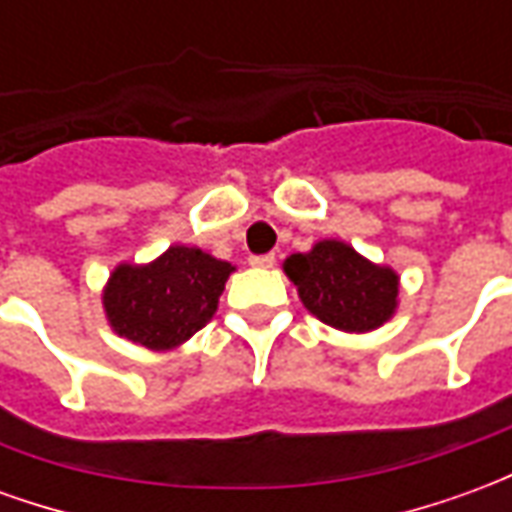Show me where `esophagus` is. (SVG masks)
<instances>
[{
  "mask_svg": "<svg viewBox=\"0 0 512 512\" xmlns=\"http://www.w3.org/2000/svg\"><path fill=\"white\" fill-rule=\"evenodd\" d=\"M274 260H277L274 255H252L249 257V263H252L255 268H271L274 266Z\"/></svg>",
  "mask_w": 512,
  "mask_h": 512,
  "instance_id": "1",
  "label": "esophagus"
}]
</instances>
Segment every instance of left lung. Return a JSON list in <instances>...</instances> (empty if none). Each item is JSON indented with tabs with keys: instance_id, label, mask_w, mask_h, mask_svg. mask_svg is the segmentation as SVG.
Listing matches in <instances>:
<instances>
[{
	"instance_id": "8db88e82",
	"label": "left lung",
	"mask_w": 512,
	"mask_h": 512,
	"mask_svg": "<svg viewBox=\"0 0 512 512\" xmlns=\"http://www.w3.org/2000/svg\"><path fill=\"white\" fill-rule=\"evenodd\" d=\"M288 277L304 307L343 332H370L397 304L395 271L373 266L343 241H321L307 255H290Z\"/></svg>"
}]
</instances>
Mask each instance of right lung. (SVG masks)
I'll list each match as a JSON object with an SVG mask.
<instances>
[{"instance_id": "add662e5", "label": "right lung", "mask_w": 512, "mask_h": 512, "mask_svg": "<svg viewBox=\"0 0 512 512\" xmlns=\"http://www.w3.org/2000/svg\"><path fill=\"white\" fill-rule=\"evenodd\" d=\"M233 266L189 246H169L150 266H120L104 307L120 337L147 348H172L211 321Z\"/></svg>"}]
</instances>
